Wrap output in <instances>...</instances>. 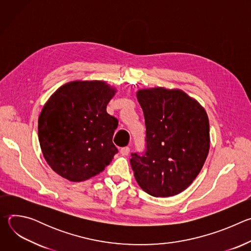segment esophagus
<instances>
[{
	"label": "esophagus",
	"instance_id": "1",
	"mask_svg": "<svg viewBox=\"0 0 251 251\" xmlns=\"http://www.w3.org/2000/svg\"><path fill=\"white\" fill-rule=\"evenodd\" d=\"M120 153L123 156H127L130 153V148L129 147H123L120 149Z\"/></svg>",
	"mask_w": 251,
	"mask_h": 251
}]
</instances>
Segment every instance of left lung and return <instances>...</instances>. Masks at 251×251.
Wrapping results in <instances>:
<instances>
[{
	"label": "left lung",
	"instance_id": "obj_1",
	"mask_svg": "<svg viewBox=\"0 0 251 251\" xmlns=\"http://www.w3.org/2000/svg\"><path fill=\"white\" fill-rule=\"evenodd\" d=\"M145 117V150L130 164L139 186L154 197L185 191L201 170L209 149L202 107L181 90L157 87L137 92Z\"/></svg>",
	"mask_w": 251,
	"mask_h": 251
}]
</instances>
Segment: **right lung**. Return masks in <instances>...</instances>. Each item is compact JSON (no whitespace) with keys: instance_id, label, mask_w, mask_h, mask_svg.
Listing matches in <instances>:
<instances>
[{"instance_id":"add662e5","label":"right lung","mask_w":251,"mask_h":251,"mask_svg":"<svg viewBox=\"0 0 251 251\" xmlns=\"http://www.w3.org/2000/svg\"><path fill=\"white\" fill-rule=\"evenodd\" d=\"M114 94L103 81H73L46 103L39 118V140L56 174L82 182L110 164L118 153L112 142L118 120L106 107Z\"/></svg>"}]
</instances>
